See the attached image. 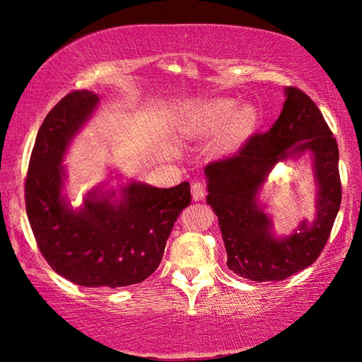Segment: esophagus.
Returning <instances> with one entry per match:
<instances>
[{
	"mask_svg": "<svg viewBox=\"0 0 362 362\" xmlns=\"http://www.w3.org/2000/svg\"><path fill=\"white\" fill-rule=\"evenodd\" d=\"M191 194H193L194 201H201V199H204L205 194H206L205 182H201V180L194 182L193 185H191Z\"/></svg>",
	"mask_w": 362,
	"mask_h": 362,
	"instance_id": "obj_1",
	"label": "esophagus"
}]
</instances>
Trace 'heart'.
Segmentation results:
<instances>
[{
	"instance_id": "obj_1",
	"label": "heart",
	"mask_w": 362,
	"mask_h": 362,
	"mask_svg": "<svg viewBox=\"0 0 362 362\" xmlns=\"http://www.w3.org/2000/svg\"><path fill=\"white\" fill-rule=\"evenodd\" d=\"M233 110V101H230V99H218V101L211 103L209 109H206V122H209L210 127L218 129L224 124ZM253 124H255V110L252 107H243V109L235 112L234 117L228 120L224 132V143L227 146L240 143L250 132Z\"/></svg>"
}]
</instances>
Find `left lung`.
Here are the masks:
<instances>
[{
    "label": "left lung",
    "instance_id": "8db88e82",
    "mask_svg": "<svg viewBox=\"0 0 362 362\" xmlns=\"http://www.w3.org/2000/svg\"><path fill=\"white\" fill-rule=\"evenodd\" d=\"M311 150L320 183L318 216L311 226L283 240L270 235V220L256 194L276 160ZM206 204L216 213L227 250V266L252 281H280L311 266L324 250L341 206L339 149L324 115L297 87L286 88V101L269 132L252 135L243 148L205 168Z\"/></svg>",
    "mask_w": 362,
    "mask_h": 362
}]
</instances>
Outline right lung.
Wrapping results in <instances>:
<instances>
[{
    "mask_svg": "<svg viewBox=\"0 0 362 362\" xmlns=\"http://www.w3.org/2000/svg\"><path fill=\"white\" fill-rule=\"evenodd\" d=\"M98 101L91 91L74 90L46 115L30 153L25 202L35 243L54 271L81 286L121 288L156 272L191 191L188 182L174 188L130 183L117 205L115 193L90 194L82 209H70L60 194V163Z\"/></svg>",
    "mask_w": 362,
    "mask_h": 362,
    "instance_id": "right-lung-1",
    "label": "right lung"
}]
</instances>
